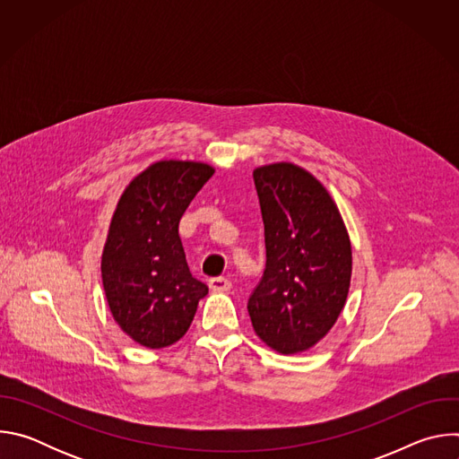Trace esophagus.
I'll return each instance as SVG.
<instances>
[{
  "instance_id": "1",
  "label": "esophagus",
  "mask_w": 459,
  "mask_h": 459,
  "mask_svg": "<svg viewBox=\"0 0 459 459\" xmlns=\"http://www.w3.org/2000/svg\"><path fill=\"white\" fill-rule=\"evenodd\" d=\"M209 287L214 292H229L232 289V283L227 278H212L209 280Z\"/></svg>"
}]
</instances>
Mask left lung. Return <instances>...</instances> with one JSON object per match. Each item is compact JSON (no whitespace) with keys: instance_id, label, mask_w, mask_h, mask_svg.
<instances>
[{"instance_id":"8db88e82","label":"left lung","mask_w":459,"mask_h":459,"mask_svg":"<svg viewBox=\"0 0 459 459\" xmlns=\"http://www.w3.org/2000/svg\"><path fill=\"white\" fill-rule=\"evenodd\" d=\"M265 225L267 267L248 299L257 338L292 356L331 333L351 289L352 247L333 195L303 167L252 172Z\"/></svg>"}]
</instances>
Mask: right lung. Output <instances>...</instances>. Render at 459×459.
Here are the masks:
<instances>
[{"label":"right lung","mask_w":459,"mask_h":459,"mask_svg":"<svg viewBox=\"0 0 459 459\" xmlns=\"http://www.w3.org/2000/svg\"><path fill=\"white\" fill-rule=\"evenodd\" d=\"M212 174L204 161L161 160L130 181L116 205L101 281L114 321L142 347L179 342L209 292L188 271L178 227Z\"/></svg>","instance_id":"right-lung-1"}]
</instances>
